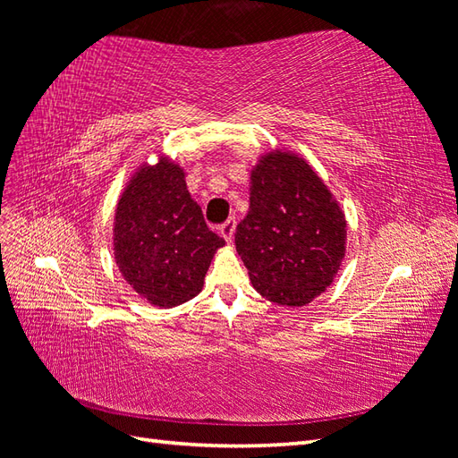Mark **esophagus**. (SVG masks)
Instances as JSON below:
<instances>
[{"mask_svg":"<svg viewBox=\"0 0 458 458\" xmlns=\"http://www.w3.org/2000/svg\"><path fill=\"white\" fill-rule=\"evenodd\" d=\"M234 227H237V219H234V216H231L224 225L219 227V233H221V237H224L227 242H231L233 241V234H234Z\"/></svg>","mask_w":458,"mask_h":458,"instance_id":"esophagus-1","label":"esophagus"}]
</instances>
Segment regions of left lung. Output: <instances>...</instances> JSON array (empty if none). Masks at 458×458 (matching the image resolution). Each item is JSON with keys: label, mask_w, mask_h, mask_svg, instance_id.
Masks as SVG:
<instances>
[{"label": "left lung", "mask_w": 458, "mask_h": 458, "mask_svg": "<svg viewBox=\"0 0 458 458\" xmlns=\"http://www.w3.org/2000/svg\"><path fill=\"white\" fill-rule=\"evenodd\" d=\"M234 244L263 298L300 308L336 276L345 254V217L306 160L275 150L252 170L250 208Z\"/></svg>", "instance_id": "obj_1"}]
</instances>
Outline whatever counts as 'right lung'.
Here are the masks:
<instances>
[{
  "mask_svg": "<svg viewBox=\"0 0 458 458\" xmlns=\"http://www.w3.org/2000/svg\"><path fill=\"white\" fill-rule=\"evenodd\" d=\"M224 244L191 199L185 172L170 158L143 164L123 189L114 212V259L152 306L175 308L195 298Z\"/></svg>",
  "mask_w": 458,
  "mask_h": 458,
  "instance_id": "add662e5",
  "label": "right lung"
}]
</instances>
